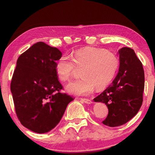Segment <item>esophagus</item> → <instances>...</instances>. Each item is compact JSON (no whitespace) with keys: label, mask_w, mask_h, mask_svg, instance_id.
<instances>
[{"label":"esophagus","mask_w":155,"mask_h":155,"mask_svg":"<svg viewBox=\"0 0 155 155\" xmlns=\"http://www.w3.org/2000/svg\"><path fill=\"white\" fill-rule=\"evenodd\" d=\"M81 101H82L83 103H85L86 104H91L92 102H91V100L87 99V98H81Z\"/></svg>","instance_id":"esophagus-1"}]
</instances>
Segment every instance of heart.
I'll list each match as a JSON object with an SVG mask.
<instances>
[{
	"instance_id": "heart-1",
	"label": "heart",
	"mask_w": 155,
	"mask_h": 155,
	"mask_svg": "<svg viewBox=\"0 0 155 155\" xmlns=\"http://www.w3.org/2000/svg\"><path fill=\"white\" fill-rule=\"evenodd\" d=\"M71 58L62 55L55 64L56 74L62 81H69L76 68H82L81 79L70 83L65 87L69 94L85 96L91 94L95 87L101 90L108 86L114 79L119 61L111 52L94 47H86L72 52Z\"/></svg>"
}]
</instances>
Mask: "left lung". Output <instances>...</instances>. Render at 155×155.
<instances>
[{"label":"left lung","mask_w":155,"mask_h":155,"mask_svg":"<svg viewBox=\"0 0 155 155\" xmlns=\"http://www.w3.org/2000/svg\"><path fill=\"white\" fill-rule=\"evenodd\" d=\"M119 54V71L112 83L94 99L109 109L103 123L115 127L125 124L137 114L143 102L144 71L132 48L123 47Z\"/></svg>","instance_id":"1"}]
</instances>
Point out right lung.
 Returning <instances> with one entry per match:
<instances>
[{"label": "right lung", "mask_w": 155, "mask_h": 155, "mask_svg": "<svg viewBox=\"0 0 155 155\" xmlns=\"http://www.w3.org/2000/svg\"><path fill=\"white\" fill-rule=\"evenodd\" d=\"M61 52L42 41L18 57L11 83L15 113L24 127L45 133L59 124L73 98L60 93L55 64Z\"/></svg>", "instance_id": "1"}]
</instances>
